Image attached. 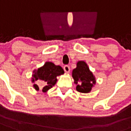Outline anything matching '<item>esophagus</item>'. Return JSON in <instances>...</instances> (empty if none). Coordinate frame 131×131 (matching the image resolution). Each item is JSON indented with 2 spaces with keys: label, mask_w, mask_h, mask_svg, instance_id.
Wrapping results in <instances>:
<instances>
[{
  "label": "esophagus",
  "mask_w": 131,
  "mask_h": 131,
  "mask_svg": "<svg viewBox=\"0 0 131 131\" xmlns=\"http://www.w3.org/2000/svg\"><path fill=\"white\" fill-rule=\"evenodd\" d=\"M64 71H65L66 73H69L70 72V67H69V66L68 65H65L64 67Z\"/></svg>",
  "instance_id": "1"
}]
</instances>
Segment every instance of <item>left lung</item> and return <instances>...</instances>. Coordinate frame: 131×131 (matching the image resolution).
Here are the masks:
<instances>
[{
    "label": "left lung",
    "instance_id": "1",
    "mask_svg": "<svg viewBox=\"0 0 131 131\" xmlns=\"http://www.w3.org/2000/svg\"><path fill=\"white\" fill-rule=\"evenodd\" d=\"M72 77L77 85V91L81 93H90L96 83L95 76L83 60L77 62V67L72 72Z\"/></svg>",
    "mask_w": 131,
    "mask_h": 131
}]
</instances>
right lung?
Wrapping results in <instances>:
<instances>
[{
	"mask_svg": "<svg viewBox=\"0 0 131 131\" xmlns=\"http://www.w3.org/2000/svg\"><path fill=\"white\" fill-rule=\"evenodd\" d=\"M33 73L31 82L38 81L43 86L41 91L46 93L56 83L57 77L63 75L64 71L60 66L55 65L52 62H46L42 67L34 70ZM33 86L36 91H39L40 88L37 84L34 83Z\"/></svg>",
	"mask_w": 131,
	"mask_h": 131,
	"instance_id": "right-lung-1",
	"label": "right lung"
}]
</instances>
